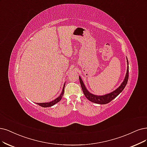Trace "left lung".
Masks as SVG:
<instances>
[{
    "mask_svg": "<svg viewBox=\"0 0 147 147\" xmlns=\"http://www.w3.org/2000/svg\"><path fill=\"white\" fill-rule=\"evenodd\" d=\"M127 63L128 65V62L127 60ZM129 69H128V66L127 67V74L125 78V79L123 82L122 83L121 86H119V87L117 88L116 90L113 91L112 93H110V94H107L104 96H96L94 94H92L90 93V92L88 91V90L86 89L85 86L83 83L82 80L81 79L80 77L79 76V81L80 83L81 87H82V91L84 92V94L85 96V97L90 100L92 102L96 103V104H106L111 102L113 99H114L119 94H120L121 92L123 91V90L125 87V86L127 84L128 80V76H129Z\"/></svg>",
    "mask_w": 147,
    "mask_h": 147,
    "instance_id": "obj_1",
    "label": "left lung"
}]
</instances>
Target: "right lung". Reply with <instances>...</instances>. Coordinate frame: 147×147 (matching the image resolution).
I'll return each mask as SVG.
<instances>
[{
	"instance_id": "1",
	"label": "right lung",
	"mask_w": 147,
	"mask_h": 147,
	"mask_svg": "<svg viewBox=\"0 0 147 147\" xmlns=\"http://www.w3.org/2000/svg\"><path fill=\"white\" fill-rule=\"evenodd\" d=\"M64 87H65V84L63 85V90H62V93L56 99H54V100H53L51 102H47V103H37V104L39 105L40 107H51V106L54 105V104H56V103H57L58 102H59L60 100L62 99V96L63 95V93H64Z\"/></svg>"
}]
</instances>
